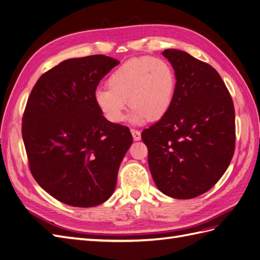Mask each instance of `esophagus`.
Wrapping results in <instances>:
<instances>
[{
  "label": "esophagus",
  "instance_id": "obj_1",
  "mask_svg": "<svg viewBox=\"0 0 260 260\" xmlns=\"http://www.w3.org/2000/svg\"><path fill=\"white\" fill-rule=\"evenodd\" d=\"M131 133H132V137L135 139V141H139L141 140V132L137 129H131Z\"/></svg>",
  "mask_w": 260,
  "mask_h": 260
}]
</instances>
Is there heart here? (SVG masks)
<instances>
[{"mask_svg": "<svg viewBox=\"0 0 260 260\" xmlns=\"http://www.w3.org/2000/svg\"><path fill=\"white\" fill-rule=\"evenodd\" d=\"M107 86L94 92L101 114L109 122L120 123L130 104V120L143 123L167 115L175 100L177 77L166 59L141 56L116 68L108 77Z\"/></svg>", "mask_w": 260, "mask_h": 260, "instance_id": "obj_1", "label": "heart"}]
</instances>
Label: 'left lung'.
<instances>
[{"instance_id": "left-lung-1", "label": "left lung", "mask_w": 260, "mask_h": 260, "mask_svg": "<svg viewBox=\"0 0 260 260\" xmlns=\"http://www.w3.org/2000/svg\"><path fill=\"white\" fill-rule=\"evenodd\" d=\"M175 69L177 89L166 116L142 131L158 190L188 200L214 186L235 148V113L229 90L207 62L186 52L161 53Z\"/></svg>"}]
</instances>
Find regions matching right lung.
<instances>
[{
  "label": "right lung",
  "mask_w": 260,
  "mask_h": 260,
  "mask_svg": "<svg viewBox=\"0 0 260 260\" xmlns=\"http://www.w3.org/2000/svg\"><path fill=\"white\" fill-rule=\"evenodd\" d=\"M118 64L105 55L61 61L39 78L27 101L21 135L31 175L67 205L93 207L111 198L132 144L129 128L109 122L94 102Z\"/></svg>",
  "instance_id": "add662e5"
}]
</instances>
